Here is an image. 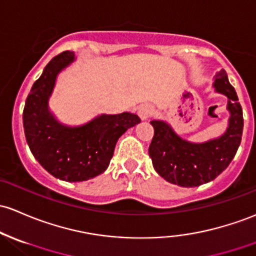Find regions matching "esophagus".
<instances>
[{
    "mask_svg": "<svg viewBox=\"0 0 256 256\" xmlns=\"http://www.w3.org/2000/svg\"><path fill=\"white\" fill-rule=\"evenodd\" d=\"M138 114L142 120H146V118H149L150 114H152V108H151V106L148 105V104H144V105L139 107Z\"/></svg>",
    "mask_w": 256,
    "mask_h": 256,
    "instance_id": "obj_1",
    "label": "esophagus"
}]
</instances>
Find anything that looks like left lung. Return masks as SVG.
Wrapping results in <instances>:
<instances>
[{"mask_svg": "<svg viewBox=\"0 0 256 256\" xmlns=\"http://www.w3.org/2000/svg\"><path fill=\"white\" fill-rule=\"evenodd\" d=\"M214 88L228 98L227 110L230 114L227 130L220 138L195 144L178 136L164 120L150 122L154 138L149 156L155 171L167 182L180 186H198L210 182L227 168L237 152L243 133V111L226 70H221L216 74Z\"/></svg>", "mask_w": 256, "mask_h": 256, "instance_id": "8db88e82", "label": "left lung"}]
</instances>
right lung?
<instances>
[{
  "mask_svg": "<svg viewBox=\"0 0 256 256\" xmlns=\"http://www.w3.org/2000/svg\"><path fill=\"white\" fill-rule=\"evenodd\" d=\"M74 60V52L64 51L48 63L26 98L23 126L30 151L46 171L62 180L82 182L106 171L117 140L140 118L123 112L101 114L78 127L60 123L48 110V98L57 74Z\"/></svg>",
  "mask_w": 256,
  "mask_h": 256,
  "instance_id": "obj_1",
  "label": "right lung"
}]
</instances>
